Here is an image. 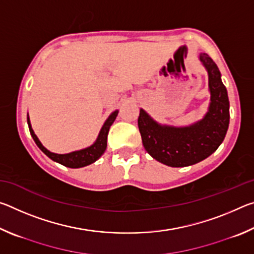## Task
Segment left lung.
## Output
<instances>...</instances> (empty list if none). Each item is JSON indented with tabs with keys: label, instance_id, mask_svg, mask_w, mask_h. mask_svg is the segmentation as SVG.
Listing matches in <instances>:
<instances>
[{
	"label": "left lung",
	"instance_id": "1",
	"mask_svg": "<svg viewBox=\"0 0 254 254\" xmlns=\"http://www.w3.org/2000/svg\"><path fill=\"white\" fill-rule=\"evenodd\" d=\"M198 58L208 75L210 100L208 110L199 121L186 127L161 124L143 109L137 126L142 143L150 156L169 167H187L204 160L224 140L230 123V102L216 64L207 54Z\"/></svg>",
	"mask_w": 254,
	"mask_h": 254
}]
</instances>
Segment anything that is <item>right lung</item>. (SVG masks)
I'll use <instances>...</instances> for the list:
<instances>
[{
    "label": "right lung",
    "instance_id": "obj_1",
    "mask_svg": "<svg viewBox=\"0 0 254 254\" xmlns=\"http://www.w3.org/2000/svg\"><path fill=\"white\" fill-rule=\"evenodd\" d=\"M118 114H119V110H115L110 114V117L106 119V121L104 122V124H103L101 131L96 137L95 142L87 148L76 150V151H72L69 153H55V152L49 151L47 148H45L40 142V140L38 139L36 133L33 131V128L31 127V122H30L29 114L27 115V119H28L30 134H31L34 142H36V144L38 145V148H39L47 157H49L51 160L60 163V165L68 167V168H81V167H86L91 165L93 162H95L102 157V154L105 152L106 147H107V134H109L110 127L112 124L114 123Z\"/></svg>",
    "mask_w": 254,
    "mask_h": 254
}]
</instances>
